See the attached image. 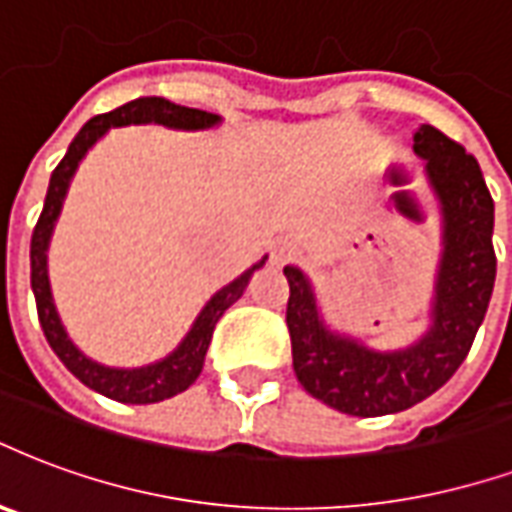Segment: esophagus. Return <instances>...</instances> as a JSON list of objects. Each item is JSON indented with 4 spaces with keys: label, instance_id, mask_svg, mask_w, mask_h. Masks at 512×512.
I'll use <instances>...</instances> for the list:
<instances>
[{
    "label": "esophagus",
    "instance_id": "obj_1",
    "mask_svg": "<svg viewBox=\"0 0 512 512\" xmlns=\"http://www.w3.org/2000/svg\"><path fill=\"white\" fill-rule=\"evenodd\" d=\"M295 257H298V246H295L293 241H279V244L274 246L271 260H274V266H285V263H290Z\"/></svg>",
    "mask_w": 512,
    "mask_h": 512
}]
</instances>
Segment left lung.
<instances>
[{"instance_id":"obj_1","label":"left lung","mask_w":512,"mask_h":512,"mask_svg":"<svg viewBox=\"0 0 512 512\" xmlns=\"http://www.w3.org/2000/svg\"><path fill=\"white\" fill-rule=\"evenodd\" d=\"M412 149L426 160L442 214L431 323L418 342L382 352L331 331L309 276L285 266L295 377L314 399L358 418L410 410L439 391L467 358L494 293V200L478 160L431 124H420Z\"/></svg>"}]
</instances>
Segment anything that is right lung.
Instances as JSON below:
<instances>
[{"label": "right lung", "instance_id": "obj_1", "mask_svg": "<svg viewBox=\"0 0 512 512\" xmlns=\"http://www.w3.org/2000/svg\"><path fill=\"white\" fill-rule=\"evenodd\" d=\"M217 113L198 111V108H184L176 102L165 100V97H138V100L121 105L116 111L94 116L81 127L75 135L70 149L64 154V160L56 165L51 173V184H48V195H45L43 214L37 219L32 233V293L34 304H37V317L43 325V333L51 350L59 355V361L78 377V380L102 393L113 401H124V404H154V401L170 399L176 393L187 391L192 382L198 380L203 372V361H206V350L211 344V333L217 328L219 317L227 312V306H233L244 295L249 279L257 268L266 266V257L246 268L244 274L233 279L230 285L211 295L203 309H200L198 320L192 323L189 333L181 339L176 350L165 355L162 361L140 366V369H113V366H102L92 361L89 355H83L73 344V339L64 331L59 312L54 306V295H51V282H48V244H51V233H54L56 219L62 211L64 195L70 189L75 170L86 157V151L92 149L94 143L111 130V127H127V124H162L170 130H208L219 124Z\"/></svg>", "mask_w": 512, "mask_h": 512}]
</instances>
